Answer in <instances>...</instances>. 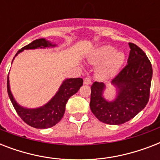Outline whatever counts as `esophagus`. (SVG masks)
<instances>
[{"label":"esophagus","mask_w":160,"mask_h":160,"mask_svg":"<svg viewBox=\"0 0 160 160\" xmlns=\"http://www.w3.org/2000/svg\"><path fill=\"white\" fill-rule=\"evenodd\" d=\"M84 84L86 85H91V80H90V77H85V80H84Z\"/></svg>","instance_id":"34e87169"}]
</instances>
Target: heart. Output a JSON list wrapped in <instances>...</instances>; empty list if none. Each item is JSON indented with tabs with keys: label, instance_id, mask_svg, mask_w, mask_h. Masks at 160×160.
<instances>
[{
	"label": "heart",
	"instance_id": "obj_1",
	"mask_svg": "<svg viewBox=\"0 0 160 160\" xmlns=\"http://www.w3.org/2000/svg\"><path fill=\"white\" fill-rule=\"evenodd\" d=\"M92 65H98L96 74L101 80H108L116 75L124 62V55L114 46L105 45L95 49L90 56Z\"/></svg>",
	"mask_w": 160,
	"mask_h": 160
}]
</instances>
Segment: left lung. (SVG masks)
<instances>
[{"instance_id":"left-lung-1","label":"left lung","mask_w":160,"mask_h":160,"mask_svg":"<svg viewBox=\"0 0 160 160\" xmlns=\"http://www.w3.org/2000/svg\"><path fill=\"white\" fill-rule=\"evenodd\" d=\"M128 65L111 81L115 88V97H105L106 85L95 82L91 85L90 107L99 120L108 124H124L144 109L149 101L151 85V63L136 45L129 44Z\"/></svg>"}]
</instances>
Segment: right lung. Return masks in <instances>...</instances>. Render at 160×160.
<instances>
[{
    "label": "right lung",
    "mask_w": 160,
    "mask_h": 160,
    "mask_svg": "<svg viewBox=\"0 0 160 160\" xmlns=\"http://www.w3.org/2000/svg\"><path fill=\"white\" fill-rule=\"evenodd\" d=\"M57 45L45 38L37 39L21 49L15 57L25 50L55 48ZM14 57V59H15ZM13 59V60H14ZM12 60V62H13ZM83 85L81 78H67L63 80L55 95L45 105L36 108H27L19 105L15 100L10 87L9 76L7 78V92L14 108L24 122L36 129H48L54 126L62 119L65 114V105L68 100L80 90Z\"/></svg>",
    "instance_id": "1"
}]
</instances>
